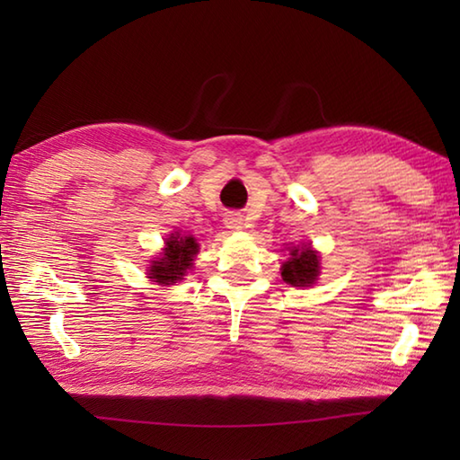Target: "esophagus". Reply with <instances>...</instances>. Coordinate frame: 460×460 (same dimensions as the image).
<instances>
[{"label":"esophagus","mask_w":460,"mask_h":460,"mask_svg":"<svg viewBox=\"0 0 460 460\" xmlns=\"http://www.w3.org/2000/svg\"><path fill=\"white\" fill-rule=\"evenodd\" d=\"M225 225H227V227L233 231H239V229H243V217L237 213H231L225 217Z\"/></svg>","instance_id":"34e87169"}]
</instances>
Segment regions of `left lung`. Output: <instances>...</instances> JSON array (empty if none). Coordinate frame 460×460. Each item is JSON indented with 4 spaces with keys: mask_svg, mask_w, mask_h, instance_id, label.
Masks as SVG:
<instances>
[{
    "mask_svg": "<svg viewBox=\"0 0 460 460\" xmlns=\"http://www.w3.org/2000/svg\"><path fill=\"white\" fill-rule=\"evenodd\" d=\"M320 275V257L308 245L288 247V259L282 262L280 277L292 287H312Z\"/></svg>",
    "mask_w": 460,
    "mask_h": 460,
    "instance_id": "1",
    "label": "left lung"
}]
</instances>
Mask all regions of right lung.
<instances>
[{"label": "right lung", "instance_id": "1", "mask_svg": "<svg viewBox=\"0 0 460 460\" xmlns=\"http://www.w3.org/2000/svg\"><path fill=\"white\" fill-rule=\"evenodd\" d=\"M199 252V245L195 237L180 235L173 231L172 235L165 239V247L160 252V259L152 261L150 265V279L158 285H173L185 277L193 265V257Z\"/></svg>", "mask_w": 460, "mask_h": 460}]
</instances>
